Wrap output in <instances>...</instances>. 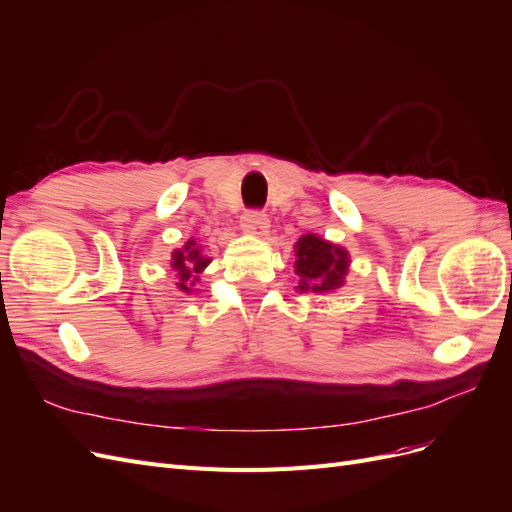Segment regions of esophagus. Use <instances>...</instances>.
I'll return each mask as SVG.
<instances>
[{
    "mask_svg": "<svg viewBox=\"0 0 512 512\" xmlns=\"http://www.w3.org/2000/svg\"><path fill=\"white\" fill-rule=\"evenodd\" d=\"M243 232L252 237H267L269 232V218L262 211H247L241 222Z\"/></svg>",
    "mask_w": 512,
    "mask_h": 512,
    "instance_id": "esophagus-1",
    "label": "esophagus"
}]
</instances>
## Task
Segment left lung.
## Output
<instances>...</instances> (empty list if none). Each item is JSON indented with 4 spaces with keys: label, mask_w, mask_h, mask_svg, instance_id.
<instances>
[{
    "label": "left lung",
    "mask_w": 512,
    "mask_h": 512,
    "mask_svg": "<svg viewBox=\"0 0 512 512\" xmlns=\"http://www.w3.org/2000/svg\"><path fill=\"white\" fill-rule=\"evenodd\" d=\"M294 273L299 284L294 286L299 292L324 294L342 288L350 271V254L346 247L335 245L322 239L314 232H307L294 243Z\"/></svg>",
    "instance_id": "8db88e82"
}]
</instances>
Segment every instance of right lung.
Segmentation results:
<instances>
[{"label":"right lung","mask_w":512,"mask_h":512,"mask_svg":"<svg viewBox=\"0 0 512 512\" xmlns=\"http://www.w3.org/2000/svg\"><path fill=\"white\" fill-rule=\"evenodd\" d=\"M209 262L211 258L203 254V247L196 243V239H188L183 247H177L170 254V271L177 277V288L185 294H194L200 273L207 269Z\"/></svg>","instance_id":"1"}]
</instances>
